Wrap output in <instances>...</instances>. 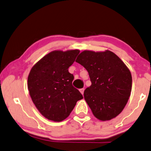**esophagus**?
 <instances>
[{
	"label": "esophagus",
	"instance_id": "esophagus-1",
	"mask_svg": "<svg viewBox=\"0 0 151 151\" xmlns=\"http://www.w3.org/2000/svg\"><path fill=\"white\" fill-rule=\"evenodd\" d=\"M79 91L82 94V95H83V93H84V89H79Z\"/></svg>",
	"mask_w": 151,
	"mask_h": 151
}]
</instances>
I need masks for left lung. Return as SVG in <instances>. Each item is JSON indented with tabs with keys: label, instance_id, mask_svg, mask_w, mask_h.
<instances>
[{
	"label": "left lung",
	"instance_id": "1",
	"mask_svg": "<svg viewBox=\"0 0 151 151\" xmlns=\"http://www.w3.org/2000/svg\"><path fill=\"white\" fill-rule=\"evenodd\" d=\"M76 62L89 73L91 85L85 90L84 99L95 117L101 121L116 118L126 106L132 91L129 68L109 50H83Z\"/></svg>",
	"mask_w": 151,
	"mask_h": 151
}]
</instances>
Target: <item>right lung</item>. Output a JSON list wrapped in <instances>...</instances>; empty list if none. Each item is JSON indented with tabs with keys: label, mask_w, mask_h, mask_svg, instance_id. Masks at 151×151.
Returning a JSON list of instances; mask_svg holds the SVG:
<instances>
[{
	"label": "right lung",
	"mask_w": 151,
	"mask_h": 151,
	"mask_svg": "<svg viewBox=\"0 0 151 151\" xmlns=\"http://www.w3.org/2000/svg\"><path fill=\"white\" fill-rule=\"evenodd\" d=\"M79 53L78 49L53 50L31 68L27 78L29 95L37 109L49 120H64L83 99L73 87V76L68 72Z\"/></svg>",
	"instance_id": "1"
}]
</instances>
